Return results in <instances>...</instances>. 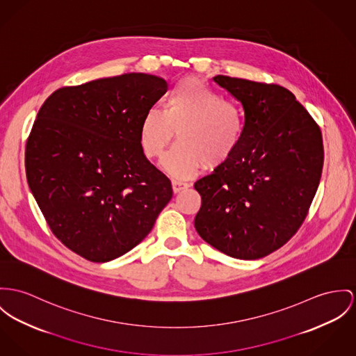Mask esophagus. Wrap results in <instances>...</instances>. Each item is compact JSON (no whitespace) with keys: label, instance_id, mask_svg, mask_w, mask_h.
Masks as SVG:
<instances>
[{"label":"esophagus","instance_id":"obj_1","mask_svg":"<svg viewBox=\"0 0 356 356\" xmlns=\"http://www.w3.org/2000/svg\"><path fill=\"white\" fill-rule=\"evenodd\" d=\"M188 187H190V184H187V183H181V181H176V180L172 181V188H173L175 193L183 191V190H186Z\"/></svg>","mask_w":356,"mask_h":356}]
</instances>
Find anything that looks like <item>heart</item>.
<instances>
[{
    "instance_id": "obj_1",
    "label": "heart",
    "mask_w": 356,
    "mask_h": 356,
    "mask_svg": "<svg viewBox=\"0 0 356 356\" xmlns=\"http://www.w3.org/2000/svg\"><path fill=\"white\" fill-rule=\"evenodd\" d=\"M176 131L177 143L165 157V169L177 179L203 164L217 169L232 160L245 134L243 110L207 82L184 77L168 93L164 110L146 111L139 123V145L149 160H160Z\"/></svg>"
}]
</instances>
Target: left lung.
I'll return each instance as SVG.
<instances>
[{
  "label": "left lung",
  "instance_id": "obj_1",
  "mask_svg": "<svg viewBox=\"0 0 356 356\" xmlns=\"http://www.w3.org/2000/svg\"><path fill=\"white\" fill-rule=\"evenodd\" d=\"M245 113L244 139L230 161L199 179V236L227 256L254 260L301 227L317 192L324 146L320 126L276 83L217 76Z\"/></svg>",
  "mask_w": 356,
  "mask_h": 356
}]
</instances>
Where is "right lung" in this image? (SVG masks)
Here are the masks:
<instances>
[{
    "label": "right lung",
    "instance_id": "obj_1",
    "mask_svg": "<svg viewBox=\"0 0 356 356\" xmlns=\"http://www.w3.org/2000/svg\"><path fill=\"white\" fill-rule=\"evenodd\" d=\"M166 89L164 79L129 73L59 88L38 112L28 186L55 237L89 261L131 250L172 199L139 145L140 119Z\"/></svg>",
    "mask_w": 356,
    "mask_h": 356
}]
</instances>
